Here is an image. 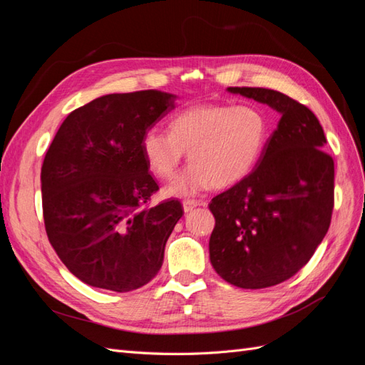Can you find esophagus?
I'll list each match as a JSON object with an SVG mask.
<instances>
[{
    "instance_id": "34e87169",
    "label": "esophagus",
    "mask_w": 365,
    "mask_h": 365,
    "mask_svg": "<svg viewBox=\"0 0 365 365\" xmlns=\"http://www.w3.org/2000/svg\"><path fill=\"white\" fill-rule=\"evenodd\" d=\"M197 205H200V201H195V200H185V201H182V208H184L185 213L192 212V210L195 207H197Z\"/></svg>"
}]
</instances>
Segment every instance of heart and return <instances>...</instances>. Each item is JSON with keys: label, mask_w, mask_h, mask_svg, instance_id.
<instances>
[{"label": "heart", "mask_w": 365, "mask_h": 365, "mask_svg": "<svg viewBox=\"0 0 365 365\" xmlns=\"http://www.w3.org/2000/svg\"><path fill=\"white\" fill-rule=\"evenodd\" d=\"M269 140V121L254 105H193L175 113L169 130L150 128L141 150L150 172L173 180L185 152L192 163L165 195L193 196L215 185H235L259 164Z\"/></svg>", "instance_id": "1"}]
</instances>
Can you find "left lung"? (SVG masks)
<instances>
[{"mask_svg": "<svg viewBox=\"0 0 365 365\" xmlns=\"http://www.w3.org/2000/svg\"><path fill=\"white\" fill-rule=\"evenodd\" d=\"M230 93L282 114L260 163L247 178L215 196L210 260L225 282L262 289L291 279L311 260L334 212V158L324 130L303 103L268 88Z\"/></svg>", "mask_w": 365, "mask_h": 365, "instance_id": "obj_1", "label": "left lung"}]
</instances>
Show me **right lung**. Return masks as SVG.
<instances>
[{"label":"right lung","instance_id":"obj_1","mask_svg":"<svg viewBox=\"0 0 365 365\" xmlns=\"http://www.w3.org/2000/svg\"><path fill=\"white\" fill-rule=\"evenodd\" d=\"M173 102L155 90L98 97L63 120L43 158L48 240L70 272L94 288L134 291L161 268L184 212L175 200L145 207L160 187L141 140Z\"/></svg>","mask_w":365,"mask_h":365}]
</instances>
